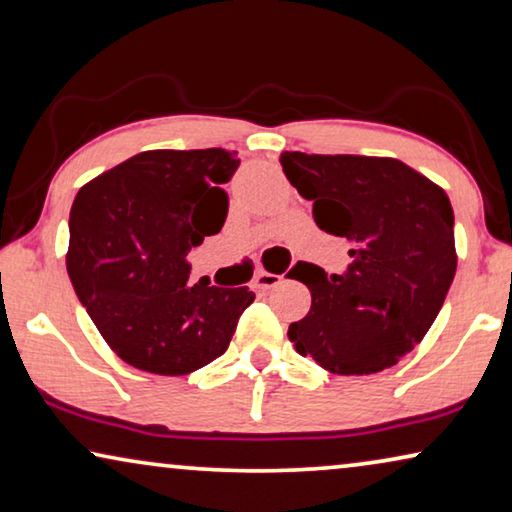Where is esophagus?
<instances>
[{
    "mask_svg": "<svg viewBox=\"0 0 512 512\" xmlns=\"http://www.w3.org/2000/svg\"><path fill=\"white\" fill-rule=\"evenodd\" d=\"M280 282H282V276H278V273L259 271L255 276V287L257 289H273V287H278Z\"/></svg>",
    "mask_w": 512,
    "mask_h": 512,
    "instance_id": "34e87169",
    "label": "esophagus"
}]
</instances>
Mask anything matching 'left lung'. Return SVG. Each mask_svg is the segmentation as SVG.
Here are the masks:
<instances>
[{
  "instance_id": "left-lung-1",
  "label": "left lung",
  "mask_w": 512,
  "mask_h": 512,
  "mask_svg": "<svg viewBox=\"0 0 512 512\" xmlns=\"http://www.w3.org/2000/svg\"><path fill=\"white\" fill-rule=\"evenodd\" d=\"M280 163L319 230L352 243L340 276L308 262L292 269L312 305L289 340L335 375L391 368L423 340L455 278L451 200L398 158L285 151Z\"/></svg>"
}]
</instances>
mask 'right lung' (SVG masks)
I'll list each match as a JSON object with an SVG mask.
<instances>
[{"mask_svg":"<svg viewBox=\"0 0 512 512\" xmlns=\"http://www.w3.org/2000/svg\"><path fill=\"white\" fill-rule=\"evenodd\" d=\"M227 149L142 151L85 183L71 207L66 269L121 361L188 375L216 361L255 301L248 287H188L190 250L227 218Z\"/></svg>","mask_w":512,"mask_h":512,"instance_id":"add662e5","label":"right lung"}]
</instances>
